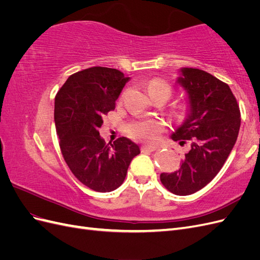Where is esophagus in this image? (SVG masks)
<instances>
[{
  "mask_svg": "<svg viewBox=\"0 0 260 260\" xmlns=\"http://www.w3.org/2000/svg\"><path fill=\"white\" fill-rule=\"evenodd\" d=\"M156 148H157L156 146H151V145H147V146L144 145V146L141 147V149H142V152H145V151H147V152H154Z\"/></svg>",
  "mask_w": 260,
  "mask_h": 260,
  "instance_id": "34e87169",
  "label": "esophagus"
}]
</instances>
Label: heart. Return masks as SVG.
<instances>
[{"mask_svg": "<svg viewBox=\"0 0 260 260\" xmlns=\"http://www.w3.org/2000/svg\"><path fill=\"white\" fill-rule=\"evenodd\" d=\"M148 93L162 92L166 94L168 99L171 96L172 89L170 84L162 79H154L147 85ZM164 130V122L157 118H148V119H141L133 121L128 124V135L143 142H155L158 140L160 133Z\"/></svg>", "mask_w": 260, "mask_h": 260, "instance_id": "obj_1", "label": "heart"}]
</instances>
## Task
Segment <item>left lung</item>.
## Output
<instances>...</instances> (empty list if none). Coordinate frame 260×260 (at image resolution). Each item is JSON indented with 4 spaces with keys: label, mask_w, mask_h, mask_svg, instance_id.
I'll return each mask as SVG.
<instances>
[{
    "label": "left lung",
    "mask_w": 260,
    "mask_h": 260,
    "mask_svg": "<svg viewBox=\"0 0 260 260\" xmlns=\"http://www.w3.org/2000/svg\"><path fill=\"white\" fill-rule=\"evenodd\" d=\"M177 82L187 94L188 113L171 139L190 141L179 170L162 172L160 181L176 195L200 191L222 168L237 142L241 125L238 102L226 83L198 68H181Z\"/></svg>",
    "instance_id": "8db88e82"
}]
</instances>
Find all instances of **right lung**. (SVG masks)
<instances>
[{
	"label": "right lung",
	"instance_id": "1",
	"mask_svg": "<svg viewBox=\"0 0 260 260\" xmlns=\"http://www.w3.org/2000/svg\"><path fill=\"white\" fill-rule=\"evenodd\" d=\"M130 78L107 67H91L70 76L55 96L54 120L62 157L74 176L96 192L119 187L140 147L127 138L107 145L99 129L103 116Z\"/></svg>",
	"mask_w": 260,
	"mask_h": 260
}]
</instances>
